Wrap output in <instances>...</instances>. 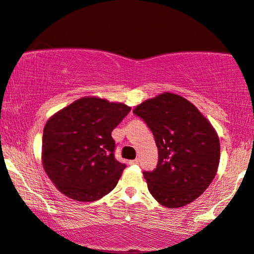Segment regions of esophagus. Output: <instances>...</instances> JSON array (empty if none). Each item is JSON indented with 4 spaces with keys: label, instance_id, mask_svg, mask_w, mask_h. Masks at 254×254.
<instances>
[{
    "label": "esophagus",
    "instance_id": "esophagus-1",
    "mask_svg": "<svg viewBox=\"0 0 254 254\" xmlns=\"http://www.w3.org/2000/svg\"><path fill=\"white\" fill-rule=\"evenodd\" d=\"M138 163H139V159H132V160H130L129 164L130 165H134V164H138Z\"/></svg>",
    "mask_w": 254,
    "mask_h": 254
}]
</instances>
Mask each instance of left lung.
I'll return each mask as SVG.
<instances>
[{"mask_svg":"<svg viewBox=\"0 0 254 254\" xmlns=\"http://www.w3.org/2000/svg\"><path fill=\"white\" fill-rule=\"evenodd\" d=\"M158 147V164L144 171L150 193L163 206L182 207L197 199L216 176L220 144L216 130L191 102L164 92L133 110Z\"/></svg>","mask_w":254,"mask_h":254,"instance_id":"1","label":"left lung"}]
</instances>
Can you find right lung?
<instances>
[{"mask_svg": "<svg viewBox=\"0 0 254 254\" xmlns=\"http://www.w3.org/2000/svg\"><path fill=\"white\" fill-rule=\"evenodd\" d=\"M130 107L83 97L49 118L43 130L42 163L66 197L95 201L115 189L125 164L115 158L111 132Z\"/></svg>", "mask_w": 254, "mask_h": 254, "instance_id": "1", "label": "right lung"}]
</instances>
